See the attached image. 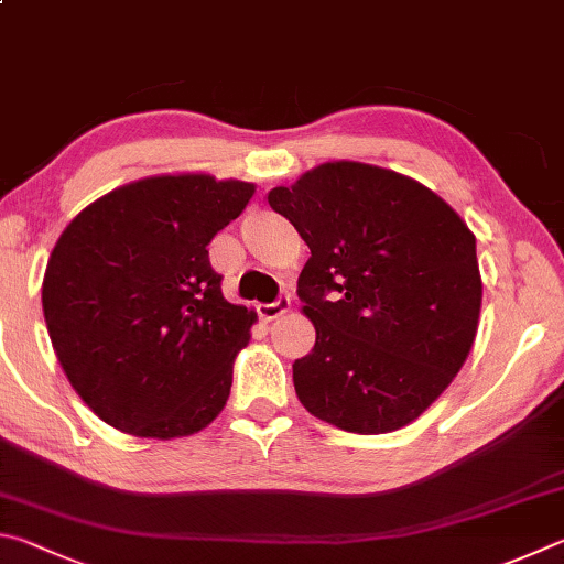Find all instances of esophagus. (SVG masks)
Listing matches in <instances>:
<instances>
[{"label": "esophagus", "mask_w": 564, "mask_h": 564, "mask_svg": "<svg viewBox=\"0 0 564 564\" xmlns=\"http://www.w3.org/2000/svg\"><path fill=\"white\" fill-rule=\"evenodd\" d=\"M290 307H292L290 297H280L272 304H260V307H257V314H260L262 322H274V319H280L282 314H288Z\"/></svg>", "instance_id": "obj_1"}]
</instances>
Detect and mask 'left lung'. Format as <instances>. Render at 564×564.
I'll use <instances>...</instances> for the list:
<instances>
[{
    "label": "left lung",
    "mask_w": 564,
    "mask_h": 564,
    "mask_svg": "<svg viewBox=\"0 0 564 564\" xmlns=\"http://www.w3.org/2000/svg\"><path fill=\"white\" fill-rule=\"evenodd\" d=\"M267 200L312 252L297 294L317 341L292 364L302 406L361 436L409 426L476 341V235L431 187L357 161L322 163Z\"/></svg>",
    "instance_id": "8db88e82"
}]
</instances>
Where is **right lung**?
<instances>
[{
  "label": "right lung",
  "instance_id": "obj_1",
  "mask_svg": "<svg viewBox=\"0 0 564 564\" xmlns=\"http://www.w3.org/2000/svg\"><path fill=\"white\" fill-rule=\"evenodd\" d=\"M252 195L254 183L210 173L143 177L86 205L56 240L46 329L108 426L171 441L220 416L257 314L223 297L207 245Z\"/></svg>",
  "mask_w": 564,
  "mask_h": 564
}]
</instances>
